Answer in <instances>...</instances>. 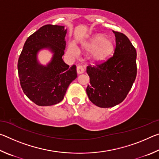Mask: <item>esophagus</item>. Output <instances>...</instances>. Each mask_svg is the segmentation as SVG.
Here are the masks:
<instances>
[{
    "instance_id": "1",
    "label": "esophagus",
    "mask_w": 159,
    "mask_h": 159,
    "mask_svg": "<svg viewBox=\"0 0 159 159\" xmlns=\"http://www.w3.org/2000/svg\"><path fill=\"white\" fill-rule=\"evenodd\" d=\"M76 70H77V73L79 74H83V72H84V68H83V67L81 65H79V66H77Z\"/></svg>"
}]
</instances>
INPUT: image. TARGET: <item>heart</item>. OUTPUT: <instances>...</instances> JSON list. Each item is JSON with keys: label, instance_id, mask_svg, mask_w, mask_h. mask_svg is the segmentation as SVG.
<instances>
[{"label": "heart", "instance_id": "heart-1", "mask_svg": "<svg viewBox=\"0 0 159 159\" xmlns=\"http://www.w3.org/2000/svg\"><path fill=\"white\" fill-rule=\"evenodd\" d=\"M84 48L89 51H94L93 58L96 61H102L114 52V45L111 39H105L102 35H96L84 44ZM69 52L74 55L79 54L76 46L73 43L70 45Z\"/></svg>", "mask_w": 159, "mask_h": 159}]
</instances>
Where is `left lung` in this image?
<instances>
[{"label":"left lung","instance_id":"1","mask_svg":"<svg viewBox=\"0 0 159 159\" xmlns=\"http://www.w3.org/2000/svg\"><path fill=\"white\" fill-rule=\"evenodd\" d=\"M116 37L114 55L95 66H88L90 85L86 93L101 108H109L124 100L137 76V52L125 34L113 31Z\"/></svg>","mask_w":159,"mask_h":159}]
</instances>
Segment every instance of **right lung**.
I'll return each instance as SVG.
<instances>
[{
  "instance_id": "right-lung-1",
  "label": "right lung",
  "mask_w": 159,
  "mask_h": 159,
  "mask_svg": "<svg viewBox=\"0 0 159 159\" xmlns=\"http://www.w3.org/2000/svg\"><path fill=\"white\" fill-rule=\"evenodd\" d=\"M66 31L64 26H43L28 38L19 57L21 87L27 98L39 106L60 102L69 84L77 77L76 65L69 66L62 59ZM45 48L53 53L46 66L37 60V52Z\"/></svg>"
}]
</instances>
